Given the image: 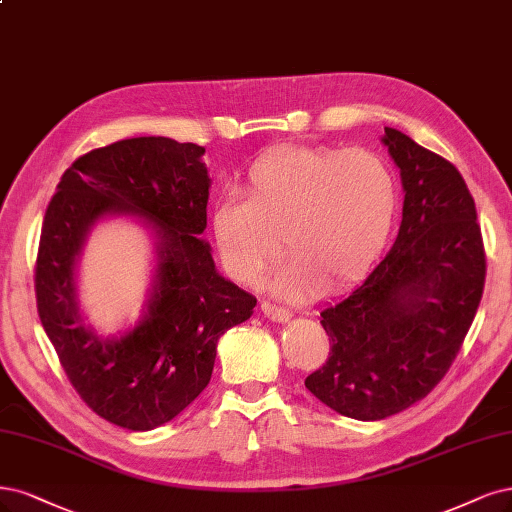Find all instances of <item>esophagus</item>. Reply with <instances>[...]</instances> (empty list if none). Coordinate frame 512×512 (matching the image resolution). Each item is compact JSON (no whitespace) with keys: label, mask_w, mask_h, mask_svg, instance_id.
I'll return each mask as SVG.
<instances>
[{"label":"esophagus","mask_w":512,"mask_h":512,"mask_svg":"<svg viewBox=\"0 0 512 512\" xmlns=\"http://www.w3.org/2000/svg\"><path fill=\"white\" fill-rule=\"evenodd\" d=\"M260 309H262L264 317H269L271 322H288L290 317H292L290 311L281 309V307H277V305H271V303H267V301H264V303L260 305Z\"/></svg>","instance_id":"34e87169"}]
</instances>
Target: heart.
I'll return each instance as SVG.
<instances>
[{
    "instance_id": "b5f03b06",
    "label": "heart",
    "mask_w": 512,
    "mask_h": 512,
    "mask_svg": "<svg viewBox=\"0 0 512 512\" xmlns=\"http://www.w3.org/2000/svg\"><path fill=\"white\" fill-rule=\"evenodd\" d=\"M398 214L392 167L370 150L284 148L250 167L241 199L224 197L211 214L226 273L256 284L292 256L271 286L286 298L341 288L381 254Z\"/></svg>"
}]
</instances>
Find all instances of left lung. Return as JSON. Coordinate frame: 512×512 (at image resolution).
I'll return each mask as SVG.
<instances>
[{"label": "left lung", "instance_id": "8db88e82", "mask_svg": "<svg viewBox=\"0 0 512 512\" xmlns=\"http://www.w3.org/2000/svg\"><path fill=\"white\" fill-rule=\"evenodd\" d=\"M400 169L402 222L362 284L322 309L330 354L307 390L345 417L377 421L426 398L477 315L485 248L470 190L447 158L385 127Z\"/></svg>", "mask_w": 512, "mask_h": 512}]
</instances>
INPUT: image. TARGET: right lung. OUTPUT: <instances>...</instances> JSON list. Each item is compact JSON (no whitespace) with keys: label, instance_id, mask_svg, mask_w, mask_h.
<instances>
[{"label":"right lung","instance_id":"obj_1","mask_svg":"<svg viewBox=\"0 0 512 512\" xmlns=\"http://www.w3.org/2000/svg\"><path fill=\"white\" fill-rule=\"evenodd\" d=\"M205 148L131 137L72 163L50 199L35 260V298L74 390L99 417L146 432L167 424L211 379L222 334L248 320L256 298L224 279L199 235L207 226ZM144 217L157 237V275L145 320L105 340L86 327L75 260L94 222Z\"/></svg>","mask_w":512,"mask_h":512}]
</instances>
